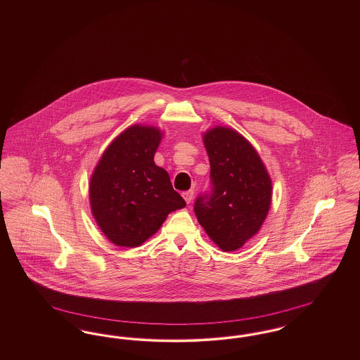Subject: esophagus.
Here are the masks:
<instances>
[{"label": "esophagus", "instance_id": "obj_1", "mask_svg": "<svg viewBox=\"0 0 360 360\" xmlns=\"http://www.w3.org/2000/svg\"><path fill=\"white\" fill-rule=\"evenodd\" d=\"M182 197L185 198V201L190 204L191 201H193V197H194V191L193 190H188V191H185L184 194H182Z\"/></svg>", "mask_w": 360, "mask_h": 360}]
</instances>
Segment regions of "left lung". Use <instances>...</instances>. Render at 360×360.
I'll return each mask as SVG.
<instances>
[{
    "instance_id": "1",
    "label": "left lung",
    "mask_w": 360,
    "mask_h": 360,
    "mask_svg": "<svg viewBox=\"0 0 360 360\" xmlns=\"http://www.w3.org/2000/svg\"><path fill=\"white\" fill-rule=\"evenodd\" d=\"M210 162L213 193L198 197L194 212L206 235L221 251L241 248L264 223L273 197V181L255 147L228 127L202 134Z\"/></svg>"
}]
</instances>
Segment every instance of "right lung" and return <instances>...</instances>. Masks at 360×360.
<instances>
[{
    "mask_svg": "<svg viewBox=\"0 0 360 360\" xmlns=\"http://www.w3.org/2000/svg\"><path fill=\"white\" fill-rule=\"evenodd\" d=\"M163 132L134 124L106 147L89 184L91 214L103 235L125 248L141 245L167 216L186 206L154 162Z\"/></svg>",
    "mask_w": 360,
    "mask_h": 360,
    "instance_id": "right-lung-1",
    "label": "right lung"
}]
</instances>
